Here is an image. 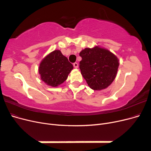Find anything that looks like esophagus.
I'll use <instances>...</instances> for the list:
<instances>
[{
	"instance_id": "obj_1",
	"label": "esophagus",
	"mask_w": 151,
	"mask_h": 151,
	"mask_svg": "<svg viewBox=\"0 0 151 151\" xmlns=\"http://www.w3.org/2000/svg\"><path fill=\"white\" fill-rule=\"evenodd\" d=\"M73 65H74V68H78V63H76V62H75V63H73Z\"/></svg>"
}]
</instances>
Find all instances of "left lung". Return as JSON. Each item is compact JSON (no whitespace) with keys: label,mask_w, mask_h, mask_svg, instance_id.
<instances>
[{"label":"left lung","mask_w":151,"mask_h":151,"mask_svg":"<svg viewBox=\"0 0 151 151\" xmlns=\"http://www.w3.org/2000/svg\"><path fill=\"white\" fill-rule=\"evenodd\" d=\"M79 55L81 74L90 88L102 90L110 85L115 79L119 60L108 50L95 47L82 50Z\"/></svg>","instance_id":"8db88e82"}]
</instances>
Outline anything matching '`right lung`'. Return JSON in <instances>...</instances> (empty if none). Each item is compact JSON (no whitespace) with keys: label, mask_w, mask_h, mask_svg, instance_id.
I'll return each mask as SVG.
<instances>
[{"label":"right lung","mask_w":151,"mask_h":151,"mask_svg":"<svg viewBox=\"0 0 151 151\" xmlns=\"http://www.w3.org/2000/svg\"><path fill=\"white\" fill-rule=\"evenodd\" d=\"M73 65L60 50H54L45 57L39 66L41 79L45 84L57 87L67 79Z\"/></svg>","instance_id":"1"}]
</instances>
